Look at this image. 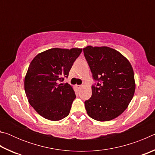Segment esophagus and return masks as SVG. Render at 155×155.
<instances>
[{
	"label": "esophagus",
	"mask_w": 155,
	"mask_h": 155,
	"mask_svg": "<svg viewBox=\"0 0 155 155\" xmlns=\"http://www.w3.org/2000/svg\"><path fill=\"white\" fill-rule=\"evenodd\" d=\"M82 85H77V87L78 88V89H80V88H81L82 87Z\"/></svg>",
	"instance_id": "34e87169"
}]
</instances>
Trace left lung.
Wrapping results in <instances>:
<instances>
[{
  "label": "left lung",
  "mask_w": 155,
  "mask_h": 155,
  "mask_svg": "<svg viewBox=\"0 0 155 155\" xmlns=\"http://www.w3.org/2000/svg\"><path fill=\"white\" fill-rule=\"evenodd\" d=\"M84 55L97 83L91 86V98L85 101L89 116L109 121L122 114L134 96V72L128 59L107 46L83 48Z\"/></svg>",
  "instance_id": "obj_1"
}]
</instances>
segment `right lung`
<instances>
[{
  "label": "right lung",
  "instance_id": "add662e5",
  "mask_svg": "<svg viewBox=\"0 0 155 155\" xmlns=\"http://www.w3.org/2000/svg\"><path fill=\"white\" fill-rule=\"evenodd\" d=\"M81 48H51L38 54L31 62L25 78L28 103L47 120L58 121L70 114L74 91L63 84Z\"/></svg>",
  "mask_w": 155,
  "mask_h": 155
}]
</instances>
